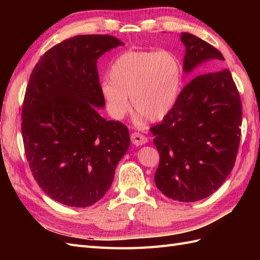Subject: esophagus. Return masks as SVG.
<instances>
[{"mask_svg":"<svg viewBox=\"0 0 260 260\" xmlns=\"http://www.w3.org/2000/svg\"><path fill=\"white\" fill-rule=\"evenodd\" d=\"M131 142L137 146H141L147 142V138L139 132H135L131 135Z\"/></svg>","mask_w":260,"mask_h":260,"instance_id":"1","label":"esophagus"}]
</instances>
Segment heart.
Returning <instances> with one entry per match:
<instances>
[{"label": "heart", "instance_id": "1", "mask_svg": "<svg viewBox=\"0 0 260 260\" xmlns=\"http://www.w3.org/2000/svg\"><path fill=\"white\" fill-rule=\"evenodd\" d=\"M101 95L109 116L133 112L148 122L162 120L176 106L183 80L180 59L168 51H127L113 62Z\"/></svg>", "mask_w": 260, "mask_h": 260}]
</instances>
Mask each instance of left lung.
I'll return each instance as SVG.
<instances>
[{
    "label": "left lung",
    "mask_w": 260,
    "mask_h": 260,
    "mask_svg": "<svg viewBox=\"0 0 260 260\" xmlns=\"http://www.w3.org/2000/svg\"><path fill=\"white\" fill-rule=\"evenodd\" d=\"M181 41L184 74L196 69L205 74L184 86L174 109L151 131L160 155L156 186L171 200L190 203L216 192L233 169L242 105L231 73L217 70L224 60L222 54L188 32L181 34Z\"/></svg>",
    "instance_id": "obj_1"
}]
</instances>
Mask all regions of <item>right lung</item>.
I'll return each mask as SVG.
<instances>
[{
    "instance_id": "obj_1",
    "label": "right lung",
    "mask_w": 260,
    "mask_h": 260,
    "mask_svg": "<svg viewBox=\"0 0 260 260\" xmlns=\"http://www.w3.org/2000/svg\"><path fill=\"white\" fill-rule=\"evenodd\" d=\"M123 45L84 35L53 46L31 73L21 112L27 160L39 186L62 205L88 207L111 187L130 145L128 128L106 120L96 62Z\"/></svg>"
}]
</instances>
